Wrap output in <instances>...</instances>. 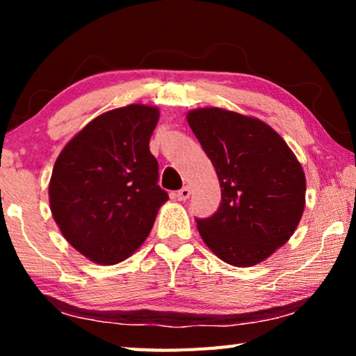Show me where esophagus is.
<instances>
[{
	"label": "esophagus",
	"instance_id": "obj_1",
	"mask_svg": "<svg viewBox=\"0 0 356 356\" xmlns=\"http://www.w3.org/2000/svg\"><path fill=\"white\" fill-rule=\"evenodd\" d=\"M190 195H191L190 186H184V188H180V190L177 191L179 201H186V200H188V197H190Z\"/></svg>",
	"mask_w": 356,
	"mask_h": 356
}]
</instances>
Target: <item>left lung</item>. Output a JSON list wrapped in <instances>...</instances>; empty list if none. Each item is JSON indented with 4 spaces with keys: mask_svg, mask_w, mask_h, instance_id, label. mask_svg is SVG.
Returning <instances> with one entry per match:
<instances>
[{
    "mask_svg": "<svg viewBox=\"0 0 356 356\" xmlns=\"http://www.w3.org/2000/svg\"><path fill=\"white\" fill-rule=\"evenodd\" d=\"M186 120L221 186L218 210L196 218L197 231L221 261L262 262L291 238L303 215V168L262 120L221 108L190 111Z\"/></svg>",
    "mask_w": 356,
    "mask_h": 356,
    "instance_id": "1",
    "label": "left lung"
}]
</instances>
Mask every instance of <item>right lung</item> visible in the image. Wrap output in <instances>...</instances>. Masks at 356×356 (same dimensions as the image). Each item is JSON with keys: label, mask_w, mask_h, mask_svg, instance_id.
<instances>
[{"label": "right lung", "mask_w": 356, "mask_h": 356, "mask_svg": "<svg viewBox=\"0 0 356 356\" xmlns=\"http://www.w3.org/2000/svg\"><path fill=\"white\" fill-rule=\"evenodd\" d=\"M159 110L129 105L91 120L59 154L50 207L65 240L95 264L114 265L147 238L168 201L149 140Z\"/></svg>", "instance_id": "1"}]
</instances>
